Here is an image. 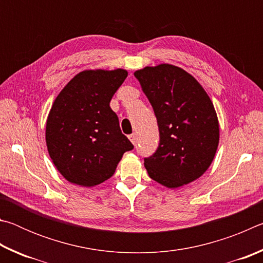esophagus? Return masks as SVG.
<instances>
[{
	"instance_id": "1",
	"label": "esophagus",
	"mask_w": 263,
	"mask_h": 263,
	"mask_svg": "<svg viewBox=\"0 0 263 263\" xmlns=\"http://www.w3.org/2000/svg\"><path fill=\"white\" fill-rule=\"evenodd\" d=\"M128 139L131 140L133 145H136L137 144V135H136V133H132V135L128 136Z\"/></svg>"
}]
</instances>
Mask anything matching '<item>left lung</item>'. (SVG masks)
<instances>
[{
    "label": "left lung",
    "mask_w": 263,
    "mask_h": 263,
    "mask_svg": "<svg viewBox=\"0 0 263 263\" xmlns=\"http://www.w3.org/2000/svg\"><path fill=\"white\" fill-rule=\"evenodd\" d=\"M158 121L160 142L145 159L149 177L179 188L201 177L219 144V124L210 97L193 75L169 64L136 70Z\"/></svg>",
    "instance_id": "obj_1"
}]
</instances>
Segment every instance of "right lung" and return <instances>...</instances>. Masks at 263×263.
Masks as SVG:
<instances>
[{
  "label": "right lung",
  "mask_w": 263,
  "mask_h": 263,
  "mask_svg": "<svg viewBox=\"0 0 263 263\" xmlns=\"http://www.w3.org/2000/svg\"><path fill=\"white\" fill-rule=\"evenodd\" d=\"M125 69L80 72L57 96L46 122L48 154L70 183L94 186L114 175L133 145L124 136L110 101Z\"/></svg>",
  "instance_id": "add662e5"
}]
</instances>
